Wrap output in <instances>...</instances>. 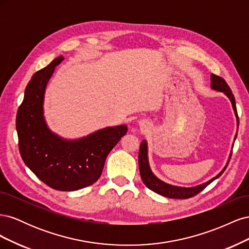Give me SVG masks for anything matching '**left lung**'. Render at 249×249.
Here are the masks:
<instances>
[{
    "label": "left lung",
    "instance_id": "1",
    "mask_svg": "<svg viewBox=\"0 0 249 249\" xmlns=\"http://www.w3.org/2000/svg\"><path fill=\"white\" fill-rule=\"evenodd\" d=\"M211 88L216 90V91L223 92L225 95H227L230 101L231 102V106L233 109V112H235L236 117H237V125H239V117H238V113H237V108H236V101H235V96L231 93V90L230 86L228 85V83L225 82L221 77L216 76V74L212 73L211 74ZM237 137V134L235 136V140ZM231 154L230 155L228 164L231 160ZM138 162H139V171H140V176L143 180L144 185L150 189L152 191L162 195V196L168 197V198H177V199H185V198H190L192 196H195V195L198 194L200 191H202L205 188L210 185L211 183L215 180L216 178H219L223 171L227 169L228 164L225 165L224 168L218 173V175L208 180L207 183L200 184L198 186L195 187H190V188H186V187H178V186H173L169 185L167 183H164L163 180L158 178L153 171L150 170L149 164H148V158H147V143L145 140H143L140 144V149H139V155H138Z\"/></svg>",
    "mask_w": 249,
    "mask_h": 249
}]
</instances>
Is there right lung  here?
Segmentation results:
<instances>
[{"instance_id": "obj_1", "label": "right lung", "mask_w": 249, "mask_h": 249, "mask_svg": "<svg viewBox=\"0 0 249 249\" xmlns=\"http://www.w3.org/2000/svg\"><path fill=\"white\" fill-rule=\"evenodd\" d=\"M60 56L33 74L17 114L18 148L22 161L49 187L76 191L92 185L102 175L109 153L127 131L125 124L108 126L77 140L53 133L43 116L46 88Z\"/></svg>"}]
</instances>
